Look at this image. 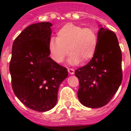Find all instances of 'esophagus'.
<instances>
[{"instance_id": "esophagus-1", "label": "esophagus", "mask_w": 131, "mask_h": 131, "mask_svg": "<svg viewBox=\"0 0 131 131\" xmlns=\"http://www.w3.org/2000/svg\"><path fill=\"white\" fill-rule=\"evenodd\" d=\"M68 71L69 74H74V70L72 68H68Z\"/></svg>"}]
</instances>
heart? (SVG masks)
<instances>
[{
  "label": "heart",
  "mask_w": 131,
  "mask_h": 131,
  "mask_svg": "<svg viewBox=\"0 0 131 131\" xmlns=\"http://www.w3.org/2000/svg\"><path fill=\"white\" fill-rule=\"evenodd\" d=\"M97 34L93 28H83L68 23L57 32V38L50 40L49 49L57 63H62L71 53L69 62L72 65L89 62L95 55L97 47Z\"/></svg>",
  "instance_id": "b5f03b06"
}]
</instances>
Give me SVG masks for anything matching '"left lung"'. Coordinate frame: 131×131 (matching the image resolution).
Masks as SVG:
<instances>
[{"instance_id":"1","label":"left lung","mask_w":131,"mask_h":131,"mask_svg":"<svg viewBox=\"0 0 131 131\" xmlns=\"http://www.w3.org/2000/svg\"><path fill=\"white\" fill-rule=\"evenodd\" d=\"M95 55L75 71L79 80L78 97L82 105L98 108L109 103L122 80V53L116 35L100 26Z\"/></svg>"}]
</instances>
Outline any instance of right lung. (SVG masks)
<instances>
[{
  "label": "right lung",
  "mask_w": 131,
  "mask_h": 131,
  "mask_svg": "<svg viewBox=\"0 0 131 131\" xmlns=\"http://www.w3.org/2000/svg\"><path fill=\"white\" fill-rule=\"evenodd\" d=\"M52 24L40 22L25 28L15 38L9 64L15 95L26 107L47 112L55 107L66 68L49 57Z\"/></svg>",
  "instance_id": "add662e5"
}]
</instances>
